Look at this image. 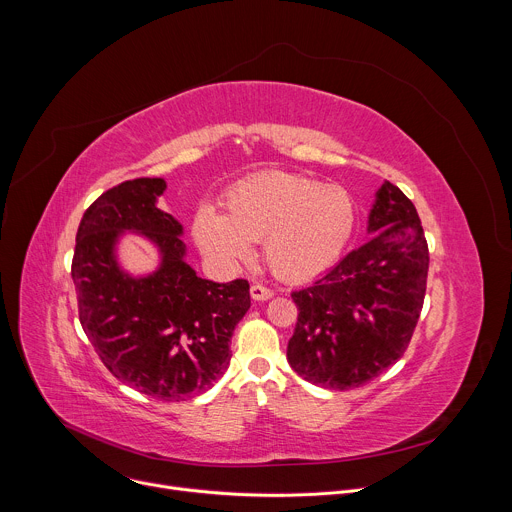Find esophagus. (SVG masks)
I'll list each match as a JSON object with an SVG mask.
<instances>
[{"instance_id":"1","label":"esophagus","mask_w":512,"mask_h":512,"mask_svg":"<svg viewBox=\"0 0 512 512\" xmlns=\"http://www.w3.org/2000/svg\"><path fill=\"white\" fill-rule=\"evenodd\" d=\"M273 296V291L269 289V287H265L263 283H253L251 285V298L255 300V302H265V300H269Z\"/></svg>"}]
</instances>
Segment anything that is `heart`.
Masks as SVG:
<instances>
[{"label": "heart", "instance_id": "b5f03b06", "mask_svg": "<svg viewBox=\"0 0 512 512\" xmlns=\"http://www.w3.org/2000/svg\"><path fill=\"white\" fill-rule=\"evenodd\" d=\"M354 225L356 206L348 190L302 174L263 172L225 194V214L202 206L192 235L202 253L223 265L249 261L253 243L263 241L275 275L306 281L340 257Z\"/></svg>", "mask_w": 512, "mask_h": 512}]
</instances>
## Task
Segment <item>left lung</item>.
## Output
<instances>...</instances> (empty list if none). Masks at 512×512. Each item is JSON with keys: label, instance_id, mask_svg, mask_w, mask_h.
I'll return each mask as SVG.
<instances>
[{"label": "left lung", "instance_id": "obj_1", "mask_svg": "<svg viewBox=\"0 0 512 512\" xmlns=\"http://www.w3.org/2000/svg\"><path fill=\"white\" fill-rule=\"evenodd\" d=\"M369 233L322 279L291 294L300 314L287 360L324 389L348 391L389 369L423 308L427 241L413 202L391 182L377 192Z\"/></svg>", "mask_w": 512, "mask_h": 512}]
</instances>
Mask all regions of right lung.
<instances>
[{
    "label": "right lung",
    "mask_w": 512,
    "mask_h": 512,
    "mask_svg": "<svg viewBox=\"0 0 512 512\" xmlns=\"http://www.w3.org/2000/svg\"><path fill=\"white\" fill-rule=\"evenodd\" d=\"M164 190V178H135L103 192L81 218L70 275L81 326L111 375L148 397L184 401L229 369L251 296L247 279L208 281L186 263L182 225L158 208ZM125 232L157 245L156 272L133 278L120 269Z\"/></svg>",
    "instance_id": "1"
}]
</instances>
